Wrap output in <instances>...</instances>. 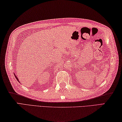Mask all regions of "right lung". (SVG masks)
I'll return each mask as SVG.
<instances>
[{"label": "right lung", "mask_w": 122, "mask_h": 122, "mask_svg": "<svg viewBox=\"0 0 122 122\" xmlns=\"http://www.w3.org/2000/svg\"><path fill=\"white\" fill-rule=\"evenodd\" d=\"M14 76H15V78L16 79V80H18V81L19 82V79L18 78V77H17V76H15V73H14Z\"/></svg>", "instance_id": "right-lung-1"}]
</instances>
